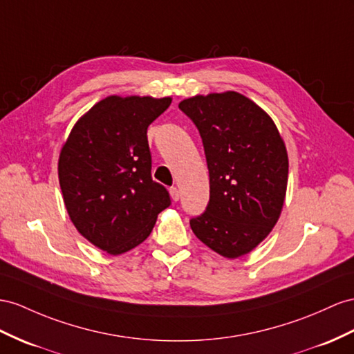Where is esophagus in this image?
<instances>
[{"mask_svg":"<svg viewBox=\"0 0 354 354\" xmlns=\"http://www.w3.org/2000/svg\"><path fill=\"white\" fill-rule=\"evenodd\" d=\"M169 192H170L171 201H174V202H178V201H179V189H178L176 187H171V188L169 189Z\"/></svg>","mask_w":354,"mask_h":354,"instance_id":"esophagus-1","label":"esophagus"}]
</instances>
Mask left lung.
I'll return each mask as SVG.
<instances>
[{"label":"left lung","mask_w":354,"mask_h":354,"mask_svg":"<svg viewBox=\"0 0 354 354\" xmlns=\"http://www.w3.org/2000/svg\"><path fill=\"white\" fill-rule=\"evenodd\" d=\"M179 109L201 133L209 170V203L189 220L192 230L223 257L248 254L283 209L284 140L263 109L234 91L185 98Z\"/></svg>","instance_id":"obj_1"}]
</instances>
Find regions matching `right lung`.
<instances>
[{"instance_id":"obj_1","label":"right lung","mask_w":354,"mask_h":354,"mask_svg":"<svg viewBox=\"0 0 354 354\" xmlns=\"http://www.w3.org/2000/svg\"><path fill=\"white\" fill-rule=\"evenodd\" d=\"M170 103V97H106L62 145L58 176L70 220L109 254L138 247L170 205L167 189L152 180L147 136Z\"/></svg>"}]
</instances>
